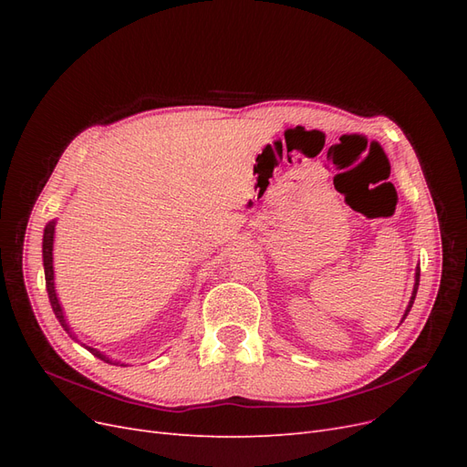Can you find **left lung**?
<instances>
[{
    "mask_svg": "<svg viewBox=\"0 0 467 467\" xmlns=\"http://www.w3.org/2000/svg\"><path fill=\"white\" fill-rule=\"evenodd\" d=\"M419 276H420V271H419V266H417V273H415V288H413V296H411V302H409V307H407V312H405L403 319L407 317V314H409V309H411V306H413V302H415V296H417V288H419Z\"/></svg>",
    "mask_w": 467,
    "mask_h": 467,
    "instance_id": "1",
    "label": "left lung"
}]
</instances>
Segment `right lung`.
I'll return each instance as SVG.
<instances>
[{
  "mask_svg": "<svg viewBox=\"0 0 467 467\" xmlns=\"http://www.w3.org/2000/svg\"><path fill=\"white\" fill-rule=\"evenodd\" d=\"M54 223L56 222H48L47 223V228H45V237H42V261H45V276H47V290H48V298H50V306H52V309H54V314H56V317H58V321H60V325L64 327V331H67L69 335H72V329H69V325L66 323V317H64V312H62V307H60V302H58V298H56V290H54V268H52V244H54ZM74 337V335H72ZM76 338V337H74ZM86 348H89L93 355L97 357V358H101V360H105V362H110L112 364V360L110 358H107L105 355H101V352H99L97 348H91V347H86ZM115 364H119V362H115ZM120 366H124V364H120Z\"/></svg>",
  "mask_w": 467,
  "mask_h": 467,
  "instance_id": "1",
  "label": "right lung"
}]
</instances>
